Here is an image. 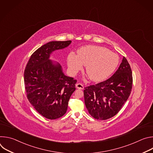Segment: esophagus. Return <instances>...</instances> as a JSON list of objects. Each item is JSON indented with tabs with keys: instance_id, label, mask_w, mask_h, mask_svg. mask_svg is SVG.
I'll list each match as a JSON object with an SVG mask.
<instances>
[{
	"instance_id": "esophagus-1",
	"label": "esophagus",
	"mask_w": 153,
	"mask_h": 153,
	"mask_svg": "<svg viewBox=\"0 0 153 153\" xmlns=\"http://www.w3.org/2000/svg\"><path fill=\"white\" fill-rule=\"evenodd\" d=\"M76 88H77V89L83 90V89L84 88V86H83L82 83H76Z\"/></svg>"
}]
</instances>
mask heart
Returning <instances> with one entry per match:
<instances>
[{
	"label": "heart",
	"instance_id": "1",
	"mask_svg": "<svg viewBox=\"0 0 153 153\" xmlns=\"http://www.w3.org/2000/svg\"><path fill=\"white\" fill-rule=\"evenodd\" d=\"M118 56L106 48L88 45L80 48L77 55L70 53L68 65L72 73L81 70L86 66V73L93 81L100 82L110 76L119 64Z\"/></svg>",
	"mask_w": 153,
	"mask_h": 153
}]
</instances>
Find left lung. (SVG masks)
<instances>
[{
    "instance_id": "1",
    "label": "left lung",
    "mask_w": 153,
    "mask_h": 153,
    "mask_svg": "<svg viewBox=\"0 0 153 153\" xmlns=\"http://www.w3.org/2000/svg\"><path fill=\"white\" fill-rule=\"evenodd\" d=\"M132 85V71L123 57L119 68L111 77L85 88V103L90 114L101 120L114 116L128 99Z\"/></svg>"
}]
</instances>
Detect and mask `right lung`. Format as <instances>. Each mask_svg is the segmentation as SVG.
Masks as SVG:
<instances>
[{"label": "right lung", "instance_id": "1", "mask_svg": "<svg viewBox=\"0 0 153 153\" xmlns=\"http://www.w3.org/2000/svg\"><path fill=\"white\" fill-rule=\"evenodd\" d=\"M71 41H52L35 51L24 71L27 98L35 110L54 120L67 112L70 98L76 90L77 80L65 76L60 65L49 59L51 53L68 47Z\"/></svg>", "mask_w": 153, "mask_h": 153}]
</instances>
